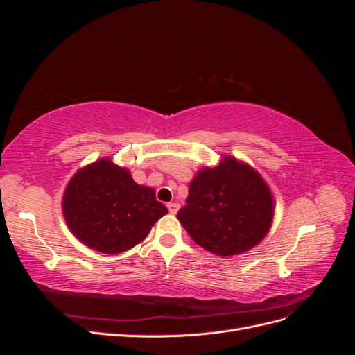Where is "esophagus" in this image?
<instances>
[{
    "instance_id": "esophagus-1",
    "label": "esophagus",
    "mask_w": 355,
    "mask_h": 355,
    "mask_svg": "<svg viewBox=\"0 0 355 355\" xmlns=\"http://www.w3.org/2000/svg\"><path fill=\"white\" fill-rule=\"evenodd\" d=\"M167 209L171 214H175L179 210V204L178 202H167Z\"/></svg>"
}]
</instances>
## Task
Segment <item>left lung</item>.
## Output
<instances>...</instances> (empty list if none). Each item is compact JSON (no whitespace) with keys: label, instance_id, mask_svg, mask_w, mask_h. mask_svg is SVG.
I'll use <instances>...</instances> for the list:
<instances>
[{"label":"left lung","instance_id":"left-lung-1","mask_svg":"<svg viewBox=\"0 0 355 355\" xmlns=\"http://www.w3.org/2000/svg\"><path fill=\"white\" fill-rule=\"evenodd\" d=\"M274 202L259 173L227 157L189 184L178 219L202 249L219 256L250 250L270 230Z\"/></svg>","mask_w":355,"mask_h":355}]
</instances>
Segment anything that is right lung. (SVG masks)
<instances>
[{
    "label": "right lung",
    "mask_w": 355,
    "mask_h": 355,
    "mask_svg": "<svg viewBox=\"0 0 355 355\" xmlns=\"http://www.w3.org/2000/svg\"><path fill=\"white\" fill-rule=\"evenodd\" d=\"M62 204L75 237L106 254L132 249L167 213L153 188L137 185L125 168L105 158L75 173Z\"/></svg>",
    "instance_id": "add662e5"
}]
</instances>
